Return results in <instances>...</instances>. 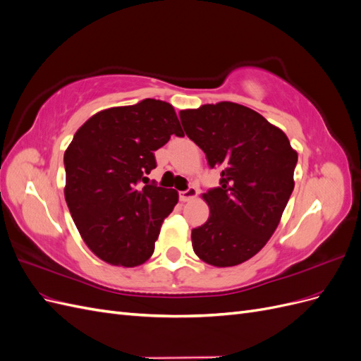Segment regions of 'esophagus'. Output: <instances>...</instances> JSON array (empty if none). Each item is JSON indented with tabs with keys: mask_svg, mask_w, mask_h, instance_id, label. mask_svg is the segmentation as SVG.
<instances>
[{
	"mask_svg": "<svg viewBox=\"0 0 361 361\" xmlns=\"http://www.w3.org/2000/svg\"><path fill=\"white\" fill-rule=\"evenodd\" d=\"M197 194H199L197 188L190 187L187 191H180L179 192V199H180V202H188V200H191L194 197H197Z\"/></svg>",
	"mask_w": 361,
	"mask_h": 361,
	"instance_id": "1",
	"label": "esophagus"
}]
</instances>
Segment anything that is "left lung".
Here are the masks:
<instances>
[{"label":"left lung","mask_w":361,"mask_h":361,"mask_svg":"<svg viewBox=\"0 0 361 361\" xmlns=\"http://www.w3.org/2000/svg\"><path fill=\"white\" fill-rule=\"evenodd\" d=\"M185 134L221 173L202 197L207 221L192 228L194 253L212 267L243 264L276 232L293 191L298 154L286 134L248 106L206 104L179 113Z\"/></svg>","instance_id":"obj_1"}]
</instances>
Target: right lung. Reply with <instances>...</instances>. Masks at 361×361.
Instances as JSON below:
<instances>
[{"label":"right lung","mask_w":361,"mask_h":361,"mask_svg":"<svg viewBox=\"0 0 361 361\" xmlns=\"http://www.w3.org/2000/svg\"><path fill=\"white\" fill-rule=\"evenodd\" d=\"M182 137L173 105L145 99L92 116L64 152L66 199L73 223L93 253L114 267H138L154 255L176 190L148 183L154 152Z\"/></svg>","instance_id":"1"}]
</instances>
